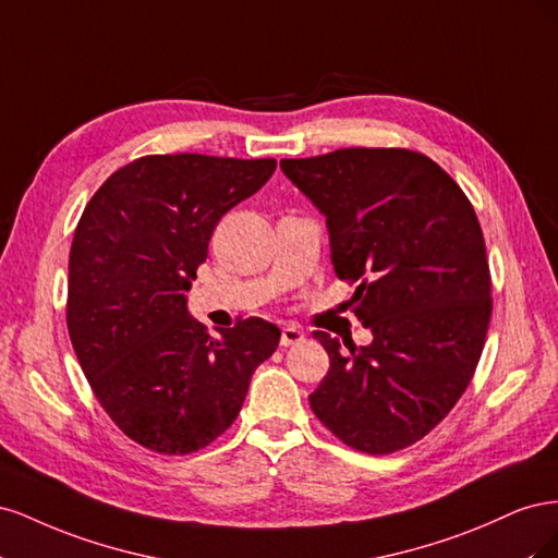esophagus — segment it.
<instances>
[{"instance_id":"obj_1","label":"esophagus","mask_w":558,"mask_h":558,"mask_svg":"<svg viewBox=\"0 0 558 558\" xmlns=\"http://www.w3.org/2000/svg\"><path fill=\"white\" fill-rule=\"evenodd\" d=\"M302 340H305V332L295 326H286L281 330V347H293V344H300Z\"/></svg>"}]
</instances>
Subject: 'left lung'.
<instances>
[{
	"mask_svg": "<svg viewBox=\"0 0 558 558\" xmlns=\"http://www.w3.org/2000/svg\"><path fill=\"white\" fill-rule=\"evenodd\" d=\"M281 170L326 214L335 275L356 286L353 314L373 330L349 351L314 332L330 369L312 410L351 449L400 451L453 410L482 356L494 300L477 214L410 148H340Z\"/></svg>",
	"mask_w": 558,
	"mask_h": 558,
	"instance_id": "1",
	"label": "left lung"
}]
</instances>
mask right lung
<instances>
[{
  "mask_svg": "<svg viewBox=\"0 0 558 558\" xmlns=\"http://www.w3.org/2000/svg\"><path fill=\"white\" fill-rule=\"evenodd\" d=\"M275 170V158L144 156L99 185L78 218L66 330L99 404L150 451L211 445L279 347L269 320L242 318L211 337L185 307L216 223Z\"/></svg>",
  "mask_w": 558,
  "mask_h": 558,
  "instance_id": "add662e5",
  "label": "right lung"
}]
</instances>
